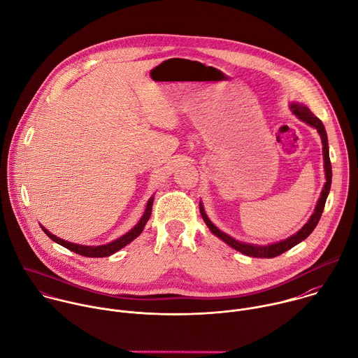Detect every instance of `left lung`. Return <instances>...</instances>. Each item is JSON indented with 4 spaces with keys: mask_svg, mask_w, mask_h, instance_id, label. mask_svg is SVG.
Wrapping results in <instances>:
<instances>
[{
    "mask_svg": "<svg viewBox=\"0 0 358 358\" xmlns=\"http://www.w3.org/2000/svg\"><path fill=\"white\" fill-rule=\"evenodd\" d=\"M291 109H292V113L301 119L302 122H305L306 124L315 127L317 130V133L320 134V138H322V145H323V159H324V172H326V183H324V187L322 190V194H320V199L315 207V213L310 215L309 221L292 236L287 238L285 241H281L278 243H273V245H267V246H257V245H249V243H242V242H238L235 241L234 238H231L229 235L224 234L222 231H220L210 220L208 217L204 213V208L200 206V213H201V217L203 220L206 221L207 227L210 228V231L217 235L218 238H221L225 243H228L229 246H232L234 249H236L238 252L243 253V255H248V256H253V257H275L281 253H284L285 250L291 249L292 246H295L296 243H299L301 241H303L306 236H309V234L315 229V227L317 225L320 217H322V213H323V208H324V203H326V199H327V194H329V190H330V185H331V164H330V158H329V145H327V136H326V130H324V126L322 124V122L303 105H298V103H292L291 105Z\"/></svg>",
    "mask_w": 358,
    "mask_h": 358,
    "instance_id": "1",
    "label": "left lung"
}]
</instances>
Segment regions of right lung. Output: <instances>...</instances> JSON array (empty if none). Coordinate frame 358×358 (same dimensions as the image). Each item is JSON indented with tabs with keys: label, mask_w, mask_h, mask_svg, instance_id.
<instances>
[{
	"label": "right lung",
	"mask_w": 358,
	"mask_h": 358,
	"mask_svg": "<svg viewBox=\"0 0 358 358\" xmlns=\"http://www.w3.org/2000/svg\"><path fill=\"white\" fill-rule=\"evenodd\" d=\"M152 201H154V199H150V201H148V204H147V208H145V211H144V215L141 217V220L138 221V224H137L133 229H130L126 235L120 236L119 239H116V241H113V242H110V243H108V245H101V246H84V245H77V243H71V242H67V241H63V239L55 236L53 234H50V232H49L46 228H43V227H42V229L46 232V235H48L52 241L60 243L62 246H64V248H67L69 250H73L74 253H78V255H81V256H87V257H105V256H110V255H113L115 252H117V250H120L122 248H124L126 245H129L133 239H136V238L143 232L144 225L147 224V221H148L150 217H151Z\"/></svg>",
	"instance_id": "1"
}]
</instances>
